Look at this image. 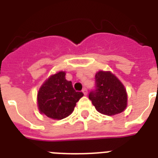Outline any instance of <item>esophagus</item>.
Here are the masks:
<instances>
[{"instance_id":"obj_1","label":"esophagus","mask_w":158,"mask_h":158,"mask_svg":"<svg viewBox=\"0 0 158 158\" xmlns=\"http://www.w3.org/2000/svg\"><path fill=\"white\" fill-rule=\"evenodd\" d=\"M82 91H83V93H84V95H87V94H88V90H87L86 88H84Z\"/></svg>"}]
</instances>
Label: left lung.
Instances as JSON below:
<instances>
[{"instance_id":"1","label":"left lung","mask_w":158,"mask_h":158,"mask_svg":"<svg viewBox=\"0 0 158 158\" xmlns=\"http://www.w3.org/2000/svg\"><path fill=\"white\" fill-rule=\"evenodd\" d=\"M98 111L106 115L122 112L127 106L125 87L110 72L99 71L95 75V87L89 95Z\"/></svg>"}]
</instances>
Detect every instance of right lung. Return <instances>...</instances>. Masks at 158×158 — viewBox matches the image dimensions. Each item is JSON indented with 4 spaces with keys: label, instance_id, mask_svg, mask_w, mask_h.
<instances>
[{
    "label": "right lung",
    "instance_id": "add662e5",
    "mask_svg": "<svg viewBox=\"0 0 158 158\" xmlns=\"http://www.w3.org/2000/svg\"><path fill=\"white\" fill-rule=\"evenodd\" d=\"M83 96L82 92L74 90L71 81L65 79V73L60 71L52 75L39 89L38 109L48 117L61 120L73 112Z\"/></svg>",
    "mask_w": 158,
    "mask_h": 158
}]
</instances>
